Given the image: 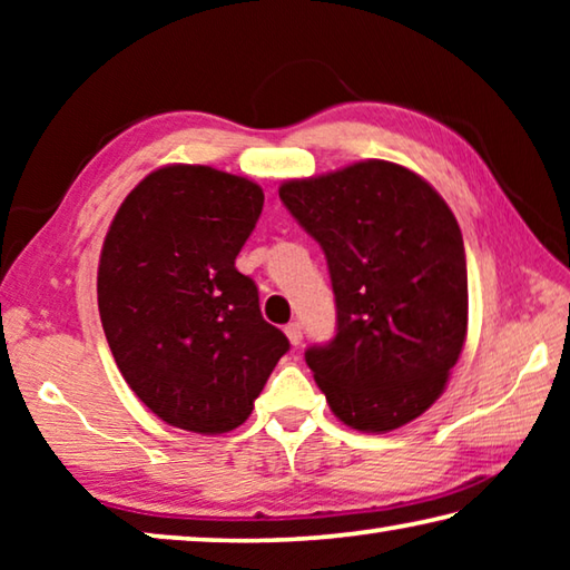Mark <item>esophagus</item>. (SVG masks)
Masks as SVG:
<instances>
[{"mask_svg": "<svg viewBox=\"0 0 570 570\" xmlns=\"http://www.w3.org/2000/svg\"><path fill=\"white\" fill-rule=\"evenodd\" d=\"M286 336H288V342H292L294 346H298L302 344V336H304V332H302V324L298 322H292V324H286Z\"/></svg>", "mask_w": 570, "mask_h": 570, "instance_id": "1", "label": "esophagus"}]
</instances>
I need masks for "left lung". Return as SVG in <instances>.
<instances>
[{"label":"left lung","instance_id":"8db88e82","mask_svg":"<svg viewBox=\"0 0 570 570\" xmlns=\"http://www.w3.org/2000/svg\"><path fill=\"white\" fill-rule=\"evenodd\" d=\"M278 198L330 266L336 334L304 356L332 412L362 432L420 417L468 334L465 246L452 210L387 160L288 180Z\"/></svg>","mask_w":570,"mask_h":570}]
</instances>
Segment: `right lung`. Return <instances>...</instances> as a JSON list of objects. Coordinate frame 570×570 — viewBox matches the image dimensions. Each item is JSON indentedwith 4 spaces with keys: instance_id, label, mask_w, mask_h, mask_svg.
I'll use <instances>...</instances> for the list:
<instances>
[{
    "instance_id": "1",
    "label": "right lung",
    "mask_w": 570,
    "mask_h": 570,
    "mask_svg": "<svg viewBox=\"0 0 570 570\" xmlns=\"http://www.w3.org/2000/svg\"><path fill=\"white\" fill-rule=\"evenodd\" d=\"M264 190L208 166H166L130 190L105 236L98 306L125 382L173 428L244 424L288 352L236 256Z\"/></svg>"
}]
</instances>
